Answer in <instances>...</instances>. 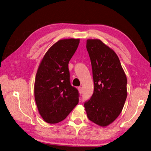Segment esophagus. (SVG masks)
<instances>
[{
	"label": "esophagus",
	"mask_w": 151,
	"mask_h": 151,
	"mask_svg": "<svg viewBox=\"0 0 151 151\" xmlns=\"http://www.w3.org/2000/svg\"><path fill=\"white\" fill-rule=\"evenodd\" d=\"M78 90H79L80 94H82L83 93V88H82L81 86H79L78 87Z\"/></svg>",
	"instance_id": "esophagus-1"
}]
</instances>
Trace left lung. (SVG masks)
<instances>
[{
	"label": "left lung",
	"instance_id": "left-lung-1",
	"mask_svg": "<svg viewBox=\"0 0 151 151\" xmlns=\"http://www.w3.org/2000/svg\"><path fill=\"white\" fill-rule=\"evenodd\" d=\"M94 91L85 102L87 116L105 127L118 117L127 99V77L116 53L99 40H88Z\"/></svg>",
	"mask_w": 151,
	"mask_h": 151
}]
</instances>
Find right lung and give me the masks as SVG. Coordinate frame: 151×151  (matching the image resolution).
I'll return each mask as SVG.
<instances>
[{
  "label": "right lung",
  "mask_w": 151,
  "mask_h": 151,
  "mask_svg": "<svg viewBox=\"0 0 151 151\" xmlns=\"http://www.w3.org/2000/svg\"><path fill=\"white\" fill-rule=\"evenodd\" d=\"M80 43L79 39L58 41L45 54L36 75L35 97L45 122L64 120L79 101V92L70 83L68 63Z\"/></svg>",
  "instance_id": "1"
}]
</instances>
